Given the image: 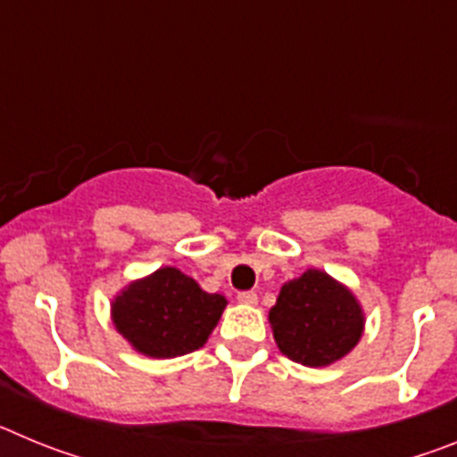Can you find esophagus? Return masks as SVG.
<instances>
[{"mask_svg":"<svg viewBox=\"0 0 457 457\" xmlns=\"http://www.w3.org/2000/svg\"><path fill=\"white\" fill-rule=\"evenodd\" d=\"M237 302L240 304H256L258 295L253 290H242V293H237Z\"/></svg>","mask_w":457,"mask_h":457,"instance_id":"1","label":"esophagus"}]
</instances>
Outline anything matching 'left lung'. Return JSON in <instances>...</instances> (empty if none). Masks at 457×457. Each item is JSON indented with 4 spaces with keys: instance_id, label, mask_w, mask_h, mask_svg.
<instances>
[{
    "instance_id": "8db88e82",
    "label": "left lung",
    "mask_w": 457,
    "mask_h": 457,
    "mask_svg": "<svg viewBox=\"0 0 457 457\" xmlns=\"http://www.w3.org/2000/svg\"><path fill=\"white\" fill-rule=\"evenodd\" d=\"M274 341L288 359L304 366L338 361L357 345L364 313L345 286L320 270H306L284 284L270 309Z\"/></svg>"
}]
</instances>
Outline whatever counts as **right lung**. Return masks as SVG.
Returning a JSON list of instances; mask_svg holds the SVG:
<instances>
[{"mask_svg":"<svg viewBox=\"0 0 457 457\" xmlns=\"http://www.w3.org/2000/svg\"><path fill=\"white\" fill-rule=\"evenodd\" d=\"M226 297L205 293L176 268H160L130 284L112 302V320L137 353L171 359L204 348Z\"/></svg>","mask_w":457,"mask_h":457,"instance_id":"1","label":"right lung"}]
</instances>
